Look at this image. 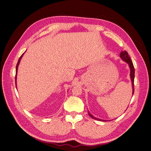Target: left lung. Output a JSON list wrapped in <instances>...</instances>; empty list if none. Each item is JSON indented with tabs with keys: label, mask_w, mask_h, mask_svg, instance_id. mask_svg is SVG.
<instances>
[{
	"label": "left lung",
	"mask_w": 151,
	"mask_h": 151,
	"mask_svg": "<svg viewBox=\"0 0 151 151\" xmlns=\"http://www.w3.org/2000/svg\"><path fill=\"white\" fill-rule=\"evenodd\" d=\"M120 57L122 58V60L123 61L125 62L126 63H127V64L129 65L130 70V79H131V83H132V95L134 94V77H135V69H134V67L133 65V63H132V61L131 60L130 57H129V54H128L127 51H122L120 54ZM89 115L93 118L94 120H99V121H102V122H108L109 120H101L99 119L98 118L95 117L94 116H93L92 114H91L89 113V111H88Z\"/></svg>",
	"instance_id": "8db88e82"
}]
</instances>
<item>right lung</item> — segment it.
<instances>
[{"label":"right lung","mask_w":151,"mask_h":151,"mask_svg":"<svg viewBox=\"0 0 151 151\" xmlns=\"http://www.w3.org/2000/svg\"><path fill=\"white\" fill-rule=\"evenodd\" d=\"M25 53V52H24ZM24 53L20 57V58H19V60H18V62H17V65H16V88H17V83H16V79H17V68H18V67H19V63H20V61H21V58H22V56H23V55L24 54Z\"/></svg>","instance_id":"right-lung-1"}]
</instances>
